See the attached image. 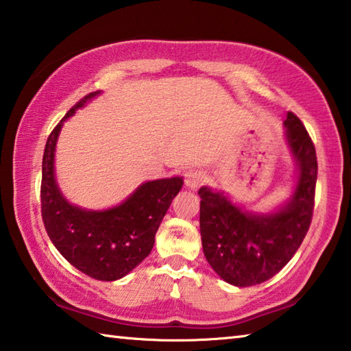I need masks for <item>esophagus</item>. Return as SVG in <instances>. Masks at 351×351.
Masks as SVG:
<instances>
[{"mask_svg":"<svg viewBox=\"0 0 351 351\" xmlns=\"http://www.w3.org/2000/svg\"><path fill=\"white\" fill-rule=\"evenodd\" d=\"M206 182V175L197 169H190L186 171V186L189 189H197Z\"/></svg>","mask_w":351,"mask_h":351,"instance_id":"obj_1","label":"esophagus"}]
</instances>
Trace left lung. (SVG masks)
<instances>
[{
	"mask_svg": "<svg viewBox=\"0 0 351 351\" xmlns=\"http://www.w3.org/2000/svg\"><path fill=\"white\" fill-rule=\"evenodd\" d=\"M299 167L290 202L271 215L245 213L221 192L199 189V227L207 263L237 287L269 281L293 258L307 234L315 208L317 159L315 144L295 113L284 121Z\"/></svg>",
	"mask_w": 351,
	"mask_h": 351,
	"instance_id": "obj_1",
	"label": "left lung"
}]
</instances>
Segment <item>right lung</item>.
Returning a JSON list of instances; mask_svg holds the SVG:
<instances>
[{
    "label": "right lung",
    "instance_id": "add662e5",
    "mask_svg": "<svg viewBox=\"0 0 351 351\" xmlns=\"http://www.w3.org/2000/svg\"><path fill=\"white\" fill-rule=\"evenodd\" d=\"M99 92L80 99L47 138L43 156L41 216L50 241L75 269L98 281H117L149 256L155 234L182 178L143 184L135 193L104 212H87L62 197L53 175L55 145L62 123Z\"/></svg>",
    "mask_w": 351,
    "mask_h": 351
}]
</instances>
